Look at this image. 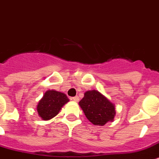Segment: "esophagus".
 Here are the masks:
<instances>
[{"label":"esophagus","instance_id":"obj_1","mask_svg":"<svg viewBox=\"0 0 159 159\" xmlns=\"http://www.w3.org/2000/svg\"><path fill=\"white\" fill-rule=\"evenodd\" d=\"M72 100H73L74 102H78L79 101V97L78 96H75V97H73Z\"/></svg>","mask_w":159,"mask_h":159}]
</instances>
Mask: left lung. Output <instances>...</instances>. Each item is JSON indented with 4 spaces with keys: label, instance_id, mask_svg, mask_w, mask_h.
Wrapping results in <instances>:
<instances>
[{
    "label": "left lung",
    "instance_id": "left-lung-1",
    "mask_svg": "<svg viewBox=\"0 0 159 159\" xmlns=\"http://www.w3.org/2000/svg\"><path fill=\"white\" fill-rule=\"evenodd\" d=\"M79 105L86 118L94 125H104L113 120L116 114L114 104L98 90L86 91Z\"/></svg>",
    "mask_w": 159,
    "mask_h": 159
}]
</instances>
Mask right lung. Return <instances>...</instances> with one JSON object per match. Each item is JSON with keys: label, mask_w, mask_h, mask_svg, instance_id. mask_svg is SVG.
<instances>
[{"label": "right lung", "mask_w": 159, "mask_h": 159, "mask_svg": "<svg viewBox=\"0 0 159 159\" xmlns=\"http://www.w3.org/2000/svg\"><path fill=\"white\" fill-rule=\"evenodd\" d=\"M69 102L66 94L56 90H48L37 106L39 116L44 120L56 116L61 107Z\"/></svg>", "instance_id": "obj_1"}]
</instances>
